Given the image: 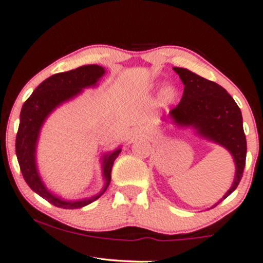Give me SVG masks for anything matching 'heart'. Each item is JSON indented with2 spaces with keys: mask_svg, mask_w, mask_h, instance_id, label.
<instances>
[{
  "mask_svg": "<svg viewBox=\"0 0 263 263\" xmlns=\"http://www.w3.org/2000/svg\"><path fill=\"white\" fill-rule=\"evenodd\" d=\"M175 96H176V90L174 89L173 87H165L163 91H162V100H163L165 103L173 102L174 100H175Z\"/></svg>",
  "mask_w": 263,
  "mask_h": 263,
  "instance_id": "obj_1",
  "label": "heart"
}]
</instances>
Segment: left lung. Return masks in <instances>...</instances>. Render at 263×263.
Here are the masks:
<instances>
[{"label": "left lung", "mask_w": 263, "mask_h": 263, "mask_svg": "<svg viewBox=\"0 0 263 263\" xmlns=\"http://www.w3.org/2000/svg\"><path fill=\"white\" fill-rule=\"evenodd\" d=\"M174 70L179 73L184 88L180 103L170 112L172 117L175 118L177 124L192 125L198 128L200 135L225 146L234 156L235 181L220 200L223 201L237 188L246 167L247 139L241 109L232 96L219 84L187 69L174 68Z\"/></svg>", "instance_id": "obj_1"}]
</instances>
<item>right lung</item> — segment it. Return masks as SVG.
<instances>
[{
    "label": "right lung",
    "mask_w": 263,
    "mask_h": 263,
    "mask_svg": "<svg viewBox=\"0 0 263 263\" xmlns=\"http://www.w3.org/2000/svg\"><path fill=\"white\" fill-rule=\"evenodd\" d=\"M105 73V69L100 65H84L66 72H59L46 79L39 84L33 94L26 100L20 113V125L16 133L15 150L22 176L32 191L61 209H80L95 201L105 193L110 182V173L116 158L119 156L120 149L103 157V175L106 186L101 193L90 199L80 201H63L46 190L38 175L35 167V145L40 127L59 103L71 99L83 88L94 86Z\"/></svg>",
    "instance_id": "add662e5"
}]
</instances>
